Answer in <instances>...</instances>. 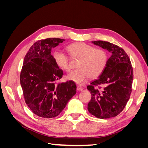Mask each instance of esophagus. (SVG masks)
I'll return each instance as SVG.
<instances>
[{"label": "esophagus", "instance_id": "34e87169", "mask_svg": "<svg viewBox=\"0 0 148 148\" xmlns=\"http://www.w3.org/2000/svg\"><path fill=\"white\" fill-rule=\"evenodd\" d=\"M77 91H82L83 89V88L82 86H77Z\"/></svg>", "mask_w": 148, "mask_h": 148}]
</instances>
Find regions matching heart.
I'll list each match as a JSON object with an SVG mask.
<instances>
[{
  "label": "heart",
  "mask_w": 148,
  "mask_h": 148,
  "mask_svg": "<svg viewBox=\"0 0 148 148\" xmlns=\"http://www.w3.org/2000/svg\"><path fill=\"white\" fill-rule=\"evenodd\" d=\"M66 51L74 59H78L77 70L71 71L66 78L79 84H84L88 78L95 79L102 73L108 60V54L103 49H96L89 44L79 42L66 47ZM53 57L56 65L61 70L69 71V59L63 53L53 52Z\"/></svg>",
  "instance_id": "heart-1"
}]
</instances>
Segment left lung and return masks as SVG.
I'll use <instances>...</instances> for the list:
<instances>
[{"label": "left lung", "mask_w": 148, "mask_h": 148, "mask_svg": "<svg viewBox=\"0 0 148 148\" xmlns=\"http://www.w3.org/2000/svg\"><path fill=\"white\" fill-rule=\"evenodd\" d=\"M92 42L112 52L98 79L87 86L91 99L89 112L98 119H109L122 112L132 91L133 71L130 59L122 48L103 41Z\"/></svg>", "instance_id": "8db88e82"}]
</instances>
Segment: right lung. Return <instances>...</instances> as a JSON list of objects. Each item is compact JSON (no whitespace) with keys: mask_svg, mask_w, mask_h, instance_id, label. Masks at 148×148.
Wrapping results in <instances>:
<instances>
[{"mask_svg":"<svg viewBox=\"0 0 148 148\" xmlns=\"http://www.w3.org/2000/svg\"><path fill=\"white\" fill-rule=\"evenodd\" d=\"M64 41L60 38L39 40L25 57L20 75L24 99L30 110L40 117H57L77 92L74 82H59L64 73L51 55L52 49Z\"/></svg>","mask_w":148,"mask_h":148,"instance_id":"obj_1","label":"right lung"}]
</instances>
